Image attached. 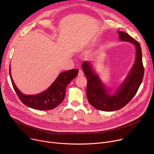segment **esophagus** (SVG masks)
Returning <instances> with one entry per match:
<instances>
[{
	"label": "esophagus",
	"mask_w": 154,
	"mask_h": 154,
	"mask_svg": "<svg viewBox=\"0 0 154 154\" xmlns=\"http://www.w3.org/2000/svg\"><path fill=\"white\" fill-rule=\"evenodd\" d=\"M84 76V73L82 72V69H79V72H78V76Z\"/></svg>",
	"instance_id": "obj_1"
}]
</instances>
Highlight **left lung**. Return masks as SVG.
Instances as JSON below:
<instances>
[{
    "label": "left lung",
    "mask_w": 154,
    "mask_h": 154,
    "mask_svg": "<svg viewBox=\"0 0 154 154\" xmlns=\"http://www.w3.org/2000/svg\"><path fill=\"white\" fill-rule=\"evenodd\" d=\"M120 41L131 42L136 49V60L128 76L112 95L109 93L99 76L94 72L90 62L85 61L82 68L87 78V97L94 108L102 111H115L122 109L136 95L143 81L144 68L140 44L125 32L118 31Z\"/></svg>",
    "instance_id": "1"
}]
</instances>
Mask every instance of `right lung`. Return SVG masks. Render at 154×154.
Instances as JSON below:
<instances>
[{
    "label": "right lung",
    "instance_id": "add662e5",
    "mask_svg": "<svg viewBox=\"0 0 154 154\" xmlns=\"http://www.w3.org/2000/svg\"><path fill=\"white\" fill-rule=\"evenodd\" d=\"M9 68L11 83L20 100L27 107L39 110H51L60 105L65 98L66 86L78 73V69L66 71L59 75L52 85L43 92L36 95H25L15 86L11 76L10 66Z\"/></svg>",
    "mask_w": 154,
    "mask_h": 154
}]
</instances>
